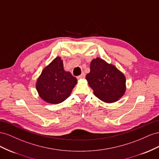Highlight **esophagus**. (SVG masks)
I'll return each instance as SVG.
<instances>
[{
	"label": "esophagus",
	"mask_w": 159,
	"mask_h": 159,
	"mask_svg": "<svg viewBox=\"0 0 159 159\" xmlns=\"http://www.w3.org/2000/svg\"><path fill=\"white\" fill-rule=\"evenodd\" d=\"M79 79H84L85 78V73H84V72H83L82 74H81L80 76H79L78 77H77Z\"/></svg>",
	"instance_id": "1"
}]
</instances>
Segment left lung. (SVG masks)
Listing matches in <instances>:
<instances>
[{"instance_id": "left-lung-1", "label": "left lung", "mask_w": 159, "mask_h": 159, "mask_svg": "<svg viewBox=\"0 0 159 159\" xmlns=\"http://www.w3.org/2000/svg\"><path fill=\"white\" fill-rule=\"evenodd\" d=\"M90 69L86 79L98 98L112 103L123 96L126 91V78L115 65L98 57L90 62Z\"/></svg>"}]
</instances>
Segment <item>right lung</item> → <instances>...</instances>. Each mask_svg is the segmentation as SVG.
<instances>
[{"instance_id": "obj_1", "label": "right lung", "mask_w": 159, "mask_h": 159, "mask_svg": "<svg viewBox=\"0 0 159 159\" xmlns=\"http://www.w3.org/2000/svg\"><path fill=\"white\" fill-rule=\"evenodd\" d=\"M76 83V79L65 70L62 60L57 57L43 69L36 83V89L43 101L58 104L70 96Z\"/></svg>"}]
</instances>
